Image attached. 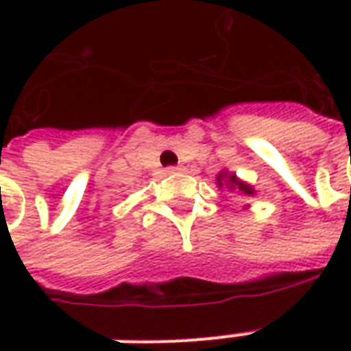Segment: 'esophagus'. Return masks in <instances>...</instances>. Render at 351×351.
<instances>
[{
    "mask_svg": "<svg viewBox=\"0 0 351 351\" xmlns=\"http://www.w3.org/2000/svg\"><path fill=\"white\" fill-rule=\"evenodd\" d=\"M166 171H168V173H178V171H182V168H180V166H168Z\"/></svg>",
    "mask_w": 351,
    "mask_h": 351,
    "instance_id": "34e87169",
    "label": "esophagus"
}]
</instances>
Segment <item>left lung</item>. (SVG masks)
<instances>
[{
  "label": "left lung",
  "instance_id": "obj_1",
  "mask_svg": "<svg viewBox=\"0 0 351 351\" xmlns=\"http://www.w3.org/2000/svg\"><path fill=\"white\" fill-rule=\"evenodd\" d=\"M221 180H223V173L219 176V185H223ZM228 185H230V187H236L238 191H242V193H246V195H252V193H254V189H252L250 185H246L244 182H240V180H236L234 173H232V176H228Z\"/></svg>",
  "mask_w": 351,
  "mask_h": 351
}]
</instances>
